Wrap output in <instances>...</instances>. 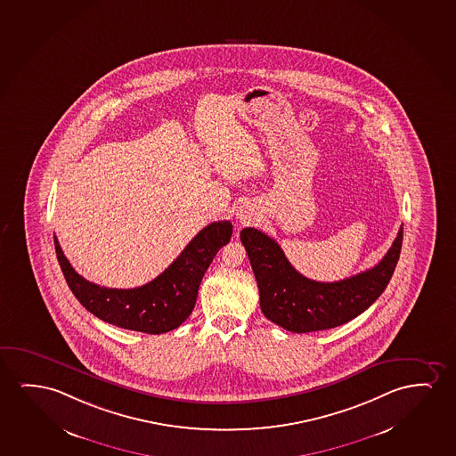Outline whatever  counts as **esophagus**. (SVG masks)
I'll list each match as a JSON object with an SVG mask.
<instances>
[{"label": "esophagus", "mask_w": 456, "mask_h": 456, "mask_svg": "<svg viewBox=\"0 0 456 456\" xmlns=\"http://www.w3.org/2000/svg\"><path fill=\"white\" fill-rule=\"evenodd\" d=\"M239 224H248L255 220L256 217V212L255 209H251V206H240V209H239L238 214Z\"/></svg>", "instance_id": "1"}]
</instances>
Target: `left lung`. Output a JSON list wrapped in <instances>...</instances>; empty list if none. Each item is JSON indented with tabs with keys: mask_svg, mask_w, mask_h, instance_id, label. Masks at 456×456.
<instances>
[{
	"mask_svg": "<svg viewBox=\"0 0 456 456\" xmlns=\"http://www.w3.org/2000/svg\"><path fill=\"white\" fill-rule=\"evenodd\" d=\"M240 240L256 276L264 315L292 333H311L344 325L383 294L400 257L403 228L375 267L334 282L298 273L281 247L256 228H244Z\"/></svg>",
	"mask_w": 456,
	"mask_h": 456,
	"instance_id": "8db88e82",
	"label": "left lung"
}]
</instances>
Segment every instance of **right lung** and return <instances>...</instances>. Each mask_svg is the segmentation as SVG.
<instances>
[{
	"instance_id": "1",
	"label": "right lung",
	"mask_w": 456,
	"mask_h": 456,
	"mask_svg": "<svg viewBox=\"0 0 456 456\" xmlns=\"http://www.w3.org/2000/svg\"><path fill=\"white\" fill-rule=\"evenodd\" d=\"M232 234L228 220L208 224L159 276L134 289H110L87 281L71 267L56 236L54 248L65 281L89 313L125 330L162 334L180 327L192 314L201 278Z\"/></svg>"
}]
</instances>
